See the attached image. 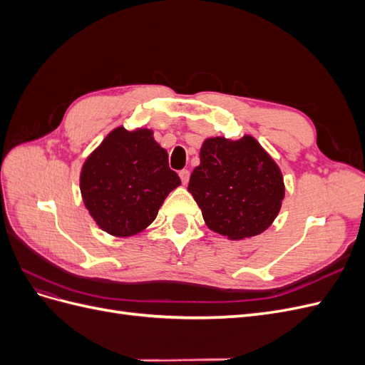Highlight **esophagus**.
<instances>
[{
    "instance_id": "1",
    "label": "esophagus",
    "mask_w": 365,
    "mask_h": 365,
    "mask_svg": "<svg viewBox=\"0 0 365 365\" xmlns=\"http://www.w3.org/2000/svg\"><path fill=\"white\" fill-rule=\"evenodd\" d=\"M180 178H181L182 184L185 185L187 182H189V180H190V172H189V170H187V169H182V170L180 172Z\"/></svg>"
}]
</instances>
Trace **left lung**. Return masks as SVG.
I'll list each match as a JSON object with an SVG mask.
<instances>
[{"instance_id":"8db88e82","label":"left lung","mask_w":365,"mask_h":365,"mask_svg":"<svg viewBox=\"0 0 365 365\" xmlns=\"http://www.w3.org/2000/svg\"><path fill=\"white\" fill-rule=\"evenodd\" d=\"M189 192L207 227L231 240L263 233L277 217L284 197L279 165L259 141L244 135L207 138Z\"/></svg>"}]
</instances>
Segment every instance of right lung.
I'll use <instances>...</instances> for the list:
<instances>
[{
    "instance_id": "1",
    "label": "right lung",
    "mask_w": 365,
    "mask_h": 365,
    "mask_svg": "<svg viewBox=\"0 0 365 365\" xmlns=\"http://www.w3.org/2000/svg\"><path fill=\"white\" fill-rule=\"evenodd\" d=\"M181 184L165 149L146 128L109 132L81 170L88 212L108 235L134 236L155 220L168 195Z\"/></svg>"
}]
</instances>
